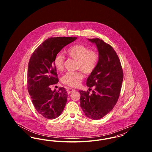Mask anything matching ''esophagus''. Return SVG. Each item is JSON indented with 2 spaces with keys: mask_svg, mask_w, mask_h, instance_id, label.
Wrapping results in <instances>:
<instances>
[{
  "mask_svg": "<svg viewBox=\"0 0 152 152\" xmlns=\"http://www.w3.org/2000/svg\"><path fill=\"white\" fill-rule=\"evenodd\" d=\"M76 90L75 89L73 88H68L67 89V92L68 94H71V93H72L73 92H75Z\"/></svg>",
  "mask_w": 152,
  "mask_h": 152,
  "instance_id": "34e87169",
  "label": "esophagus"
}]
</instances>
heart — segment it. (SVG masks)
Instances as JSON below:
<instances>
[{
	"mask_svg": "<svg viewBox=\"0 0 152 152\" xmlns=\"http://www.w3.org/2000/svg\"><path fill=\"white\" fill-rule=\"evenodd\" d=\"M66 54L70 58L76 60V69H80L73 72L66 73L62 78V81L66 85L71 87H77L83 79V73L89 74L94 71L98 60L99 55L94 50H89V48L82 44H77L69 47L65 51ZM65 57L60 53H58L54 58V65L57 70L63 69Z\"/></svg>",
	"mask_w": 152,
	"mask_h": 152,
	"instance_id": "heart-1",
	"label": "heart"
}]
</instances>
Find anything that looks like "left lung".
Listing matches in <instances>:
<instances>
[{"mask_svg": "<svg viewBox=\"0 0 152 152\" xmlns=\"http://www.w3.org/2000/svg\"><path fill=\"white\" fill-rule=\"evenodd\" d=\"M88 40L96 45L99 60L86 83L88 87L94 89L92 94L79 91L80 107L88 118L99 120L113 109L118 99L123 83V69L116 52L109 44L98 38Z\"/></svg>", "mask_w": 152, "mask_h": 152, "instance_id": "1", "label": "left lung"}]
</instances>
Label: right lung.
<instances>
[{"instance_id": "add662e5", "label": "right lung", "mask_w": 152, "mask_h": 152, "mask_svg": "<svg viewBox=\"0 0 152 152\" xmlns=\"http://www.w3.org/2000/svg\"><path fill=\"white\" fill-rule=\"evenodd\" d=\"M77 37H51L44 41L32 53L28 66L27 84L31 99L37 112L47 119H55L63 111L68 93L64 87L51 90L58 81L54 65L55 56Z\"/></svg>"}]
</instances>
